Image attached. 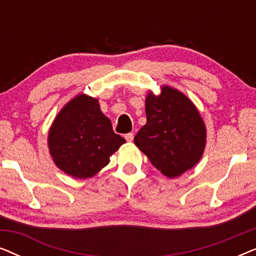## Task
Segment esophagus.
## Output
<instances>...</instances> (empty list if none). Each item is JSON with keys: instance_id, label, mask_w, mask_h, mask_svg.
Returning <instances> with one entry per match:
<instances>
[{"instance_id": "esophagus-1", "label": "esophagus", "mask_w": 256, "mask_h": 256, "mask_svg": "<svg viewBox=\"0 0 256 256\" xmlns=\"http://www.w3.org/2000/svg\"><path fill=\"white\" fill-rule=\"evenodd\" d=\"M124 138H126V140H127L128 142H132V140H134V134H132V132H128V134L124 135Z\"/></svg>"}]
</instances>
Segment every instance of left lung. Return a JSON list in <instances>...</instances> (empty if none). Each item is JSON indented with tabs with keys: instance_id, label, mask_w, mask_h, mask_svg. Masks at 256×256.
Segmentation results:
<instances>
[{
	"instance_id": "1",
	"label": "left lung",
	"mask_w": 256,
	"mask_h": 256,
	"mask_svg": "<svg viewBox=\"0 0 256 256\" xmlns=\"http://www.w3.org/2000/svg\"><path fill=\"white\" fill-rule=\"evenodd\" d=\"M146 124L134 143L168 178L186 172L200 160L206 146V126L194 104L174 87L162 86L146 98Z\"/></svg>"
}]
</instances>
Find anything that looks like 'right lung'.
Masks as SVG:
<instances>
[{"label":"right lung","instance_id":"1","mask_svg":"<svg viewBox=\"0 0 256 256\" xmlns=\"http://www.w3.org/2000/svg\"><path fill=\"white\" fill-rule=\"evenodd\" d=\"M124 142L101 112L99 100L84 93L62 108L48 134V150L56 166L80 180L99 172Z\"/></svg>","mask_w":256,"mask_h":256}]
</instances>
